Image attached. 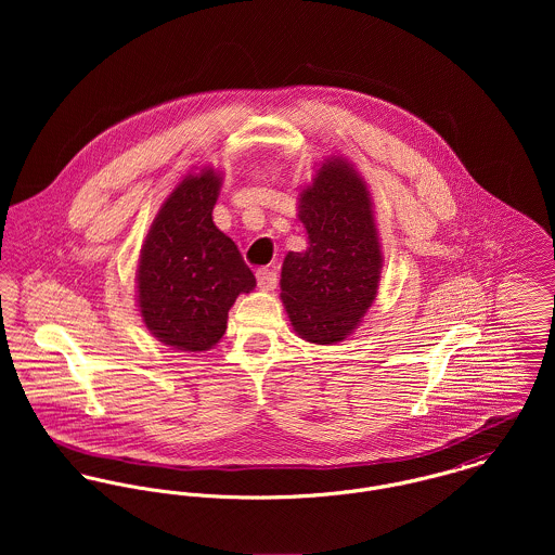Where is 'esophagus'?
<instances>
[{"mask_svg": "<svg viewBox=\"0 0 555 555\" xmlns=\"http://www.w3.org/2000/svg\"><path fill=\"white\" fill-rule=\"evenodd\" d=\"M256 280H258V288L269 293V291H273V288H275V284H278V273H275L273 269L262 267V269H258V271H256Z\"/></svg>", "mask_w": 555, "mask_h": 555, "instance_id": "34e87169", "label": "esophagus"}]
</instances>
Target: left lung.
Returning a JSON list of instances; mask_svg holds the SVG:
<instances>
[{
	"label": "left lung",
	"mask_w": 555,
	"mask_h": 555,
	"mask_svg": "<svg viewBox=\"0 0 555 555\" xmlns=\"http://www.w3.org/2000/svg\"><path fill=\"white\" fill-rule=\"evenodd\" d=\"M306 251H288L280 297L299 337L312 344L346 339L376 301L383 247L363 177L341 156L320 164L299 194Z\"/></svg>",
	"instance_id": "8db88e82"
}]
</instances>
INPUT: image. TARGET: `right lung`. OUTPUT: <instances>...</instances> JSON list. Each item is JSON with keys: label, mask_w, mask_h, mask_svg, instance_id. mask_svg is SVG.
Masks as SVG:
<instances>
[{"label": "right lung", "mask_w": 555, "mask_h": 555, "mask_svg": "<svg viewBox=\"0 0 555 555\" xmlns=\"http://www.w3.org/2000/svg\"><path fill=\"white\" fill-rule=\"evenodd\" d=\"M220 185V170L211 166L188 172L162 203L141 247L139 312L158 341L181 352L214 348L238 295L256 286L235 241L214 224Z\"/></svg>", "instance_id": "right-lung-1"}]
</instances>
